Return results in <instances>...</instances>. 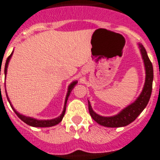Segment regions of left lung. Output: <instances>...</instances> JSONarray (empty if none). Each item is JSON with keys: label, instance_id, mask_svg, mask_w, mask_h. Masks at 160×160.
<instances>
[{"label": "left lung", "instance_id": "left-lung-1", "mask_svg": "<svg viewBox=\"0 0 160 160\" xmlns=\"http://www.w3.org/2000/svg\"><path fill=\"white\" fill-rule=\"evenodd\" d=\"M138 46L140 47L146 69V80L143 89L139 97H138V99L136 100L134 103H132L131 105L125 108L118 114L113 117H102L97 114L92 110L90 102L88 101L90 115L92 119L101 126H106V127H122V126H127L138 118V115L142 112V110L145 109L149 102L151 91H152V82H153L154 77L153 66L149 59V57L147 55L143 45L139 43Z\"/></svg>", "mask_w": 160, "mask_h": 160}]
</instances>
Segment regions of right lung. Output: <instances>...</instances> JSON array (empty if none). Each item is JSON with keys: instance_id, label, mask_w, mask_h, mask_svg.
<instances>
[{"instance_id": "add662e5", "label": "right lung", "mask_w": 160, "mask_h": 160, "mask_svg": "<svg viewBox=\"0 0 160 160\" xmlns=\"http://www.w3.org/2000/svg\"><path fill=\"white\" fill-rule=\"evenodd\" d=\"M12 55H13V52H12V54H11V55H9L8 58H7L6 63H5V76H6L7 68H8V64H9V59H10ZM76 83H77L76 81L72 82V84L69 85L68 91L66 99H65V103H64V107H63V113H62V114H61L59 118H57L52 119V120H37V119L32 118H30V117H26V116H24V115L20 114V113H18V112H17V111L13 109V107L12 106V105H11V107L13 108V111L15 112V113L17 114V116L21 120L23 121L25 123H26L27 125H29V126H34V127H51V126H55V125L59 124V122L62 121V119H63V116H64L65 111H66L67 101H68V97H69V95H70V92H72V90L73 89V88H74V86L76 84ZM6 97H7V99H8V101H9V102L10 103V101H9V97H8V96H7V93H6Z\"/></svg>"}]
</instances>
